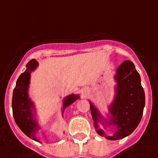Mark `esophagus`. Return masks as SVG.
I'll return each mask as SVG.
<instances>
[{"instance_id":"34e87169","label":"esophagus","mask_w":158,"mask_h":158,"mask_svg":"<svg viewBox=\"0 0 158 158\" xmlns=\"http://www.w3.org/2000/svg\"><path fill=\"white\" fill-rule=\"evenodd\" d=\"M87 92V88H84V89H83V94H85Z\"/></svg>"}]
</instances>
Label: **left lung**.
<instances>
[{
    "label": "left lung",
    "instance_id": "8db88e82",
    "mask_svg": "<svg viewBox=\"0 0 158 158\" xmlns=\"http://www.w3.org/2000/svg\"><path fill=\"white\" fill-rule=\"evenodd\" d=\"M114 79L117 87L114 100L109 107L110 120L104 118L92 102H89L96 131L109 140L126 138L137 128L143 114L145 102L140 75L131 61L126 60L119 66ZM98 122L105 124V127L114 125L116 130L113 136H106L103 130L98 128Z\"/></svg>",
    "mask_w": 158,
    "mask_h": 158
}]
</instances>
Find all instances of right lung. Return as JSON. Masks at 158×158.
I'll return each instance as SVG.
<instances>
[{"label":"right lung","mask_w":158,"mask_h":158,"mask_svg":"<svg viewBox=\"0 0 158 158\" xmlns=\"http://www.w3.org/2000/svg\"><path fill=\"white\" fill-rule=\"evenodd\" d=\"M37 66L38 62L35 59L30 60L26 65L27 69L19 76L13 90L12 107L15 122L22 132L34 141L39 142L36 138V133L40 127L34 117V114L32 113L34 104L28 96L31 72L37 68ZM78 98H79V96L74 94L67 96L64 98L62 114L64 110ZM34 113L35 114V112Z\"/></svg>","instance_id":"obj_1"}]
</instances>
